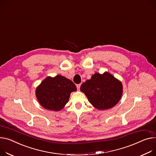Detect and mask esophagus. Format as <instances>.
I'll list each match as a JSON object with an SVG mask.
<instances>
[{
  "mask_svg": "<svg viewBox=\"0 0 156 156\" xmlns=\"http://www.w3.org/2000/svg\"><path fill=\"white\" fill-rule=\"evenodd\" d=\"M80 87H81V85H80V84H79V85H76V87H77V89H78V90H80Z\"/></svg>",
  "mask_w": 156,
  "mask_h": 156,
  "instance_id": "1",
  "label": "esophagus"
}]
</instances>
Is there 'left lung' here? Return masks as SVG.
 Returning <instances> with one entry per match:
<instances>
[{
	"instance_id": "obj_1",
	"label": "left lung",
	"mask_w": 156,
	"mask_h": 156,
	"mask_svg": "<svg viewBox=\"0 0 156 156\" xmlns=\"http://www.w3.org/2000/svg\"><path fill=\"white\" fill-rule=\"evenodd\" d=\"M91 104L95 108L104 110L115 106L123 93L120 81L110 73H95L80 87Z\"/></svg>"
}]
</instances>
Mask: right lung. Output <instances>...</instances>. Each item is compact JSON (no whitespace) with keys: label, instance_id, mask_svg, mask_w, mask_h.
<instances>
[{"label":"right lung","instance_id":"1","mask_svg":"<svg viewBox=\"0 0 156 156\" xmlns=\"http://www.w3.org/2000/svg\"><path fill=\"white\" fill-rule=\"evenodd\" d=\"M77 90L70 80L61 75L46 77L36 89V96L45 109L59 111L68 102L71 93Z\"/></svg>","mask_w":156,"mask_h":156}]
</instances>
